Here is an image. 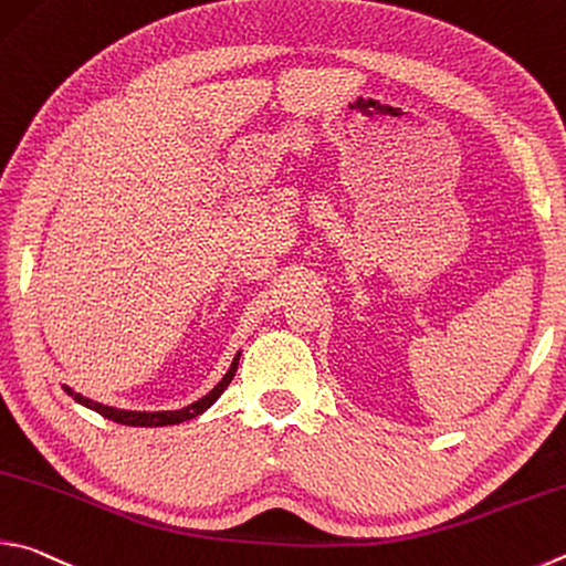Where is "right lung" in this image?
<instances>
[{"mask_svg": "<svg viewBox=\"0 0 566 566\" xmlns=\"http://www.w3.org/2000/svg\"><path fill=\"white\" fill-rule=\"evenodd\" d=\"M238 364H240V354L232 358L230 364V371L222 376V381L214 386L208 396H202L200 400H195V403L185 406L180 410H156V413H146V410H120V408H111V406H104V403H96V400H91L86 396L81 394H74L69 386H64V390L69 396H74L76 403L86 406L91 410H96V413H101L104 418L113 420V423H120V426H133V428H158V426H176V423H182V420H192L198 418L200 413H205L214 400H218L222 396V390L230 386V381L234 378V371H238Z\"/></svg>", "mask_w": 566, "mask_h": 566, "instance_id": "right-lung-1", "label": "right lung"}]
</instances>
